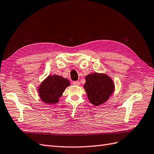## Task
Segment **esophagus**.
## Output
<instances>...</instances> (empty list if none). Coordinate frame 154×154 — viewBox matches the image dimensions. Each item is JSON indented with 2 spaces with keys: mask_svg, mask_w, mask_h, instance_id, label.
Listing matches in <instances>:
<instances>
[{
  "mask_svg": "<svg viewBox=\"0 0 154 154\" xmlns=\"http://www.w3.org/2000/svg\"><path fill=\"white\" fill-rule=\"evenodd\" d=\"M72 84L73 85H80V83L79 82V81H73V83H72Z\"/></svg>",
  "mask_w": 154,
  "mask_h": 154,
  "instance_id": "1",
  "label": "esophagus"
}]
</instances>
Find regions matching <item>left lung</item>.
<instances>
[{
  "mask_svg": "<svg viewBox=\"0 0 154 154\" xmlns=\"http://www.w3.org/2000/svg\"><path fill=\"white\" fill-rule=\"evenodd\" d=\"M84 89L90 102L95 106L105 103L114 89V83L105 74L94 73L85 77Z\"/></svg>",
  "mask_w": 154,
  "mask_h": 154,
  "instance_id": "8db88e82",
  "label": "left lung"
}]
</instances>
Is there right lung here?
<instances>
[{
    "label": "right lung",
    "mask_w": 154,
    "mask_h": 154,
    "mask_svg": "<svg viewBox=\"0 0 154 154\" xmlns=\"http://www.w3.org/2000/svg\"><path fill=\"white\" fill-rule=\"evenodd\" d=\"M70 85L68 79L59 75L48 76L40 85L38 89L40 99L45 103L54 104L57 103L65 88Z\"/></svg>",
    "instance_id": "add662e5"
}]
</instances>
